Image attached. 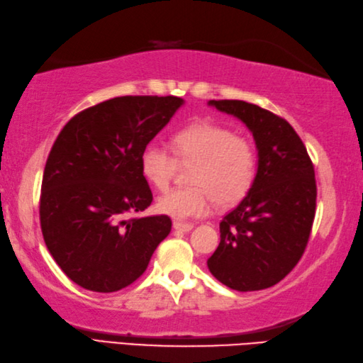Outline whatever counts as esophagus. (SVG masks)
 Returning a JSON list of instances; mask_svg holds the SVG:
<instances>
[{
	"label": "esophagus",
	"mask_w": 363,
	"mask_h": 363,
	"mask_svg": "<svg viewBox=\"0 0 363 363\" xmlns=\"http://www.w3.org/2000/svg\"><path fill=\"white\" fill-rule=\"evenodd\" d=\"M174 228H175L177 231H184V233H188V231H191L192 228H194V225H192V223H186V222H179V220H175V222H174Z\"/></svg>",
	"instance_id": "obj_1"
}]
</instances>
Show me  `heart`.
Masks as SVG:
<instances>
[{
	"instance_id": "heart-1",
	"label": "heart",
	"mask_w": 363,
	"mask_h": 363,
	"mask_svg": "<svg viewBox=\"0 0 363 363\" xmlns=\"http://www.w3.org/2000/svg\"><path fill=\"white\" fill-rule=\"evenodd\" d=\"M171 150L149 141L140 154L144 179L166 189L175 172V161L191 164L188 188H175L157 200L160 213L179 220L205 217L220 205L240 202L253 186L257 157L253 143L228 127L200 121L175 132Z\"/></svg>"
}]
</instances>
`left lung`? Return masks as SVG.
<instances>
[{
  "label": "left lung",
  "mask_w": 363,
  "mask_h": 363,
  "mask_svg": "<svg viewBox=\"0 0 363 363\" xmlns=\"http://www.w3.org/2000/svg\"><path fill=\"white\" fill-rule=\"evenodd\" d=\"M209 104L244 121L259 161L247 197L220 222L208 269L233 291H262L287 277L308 247L317 203L313 163L284 118L245 101Z\"/></svg>",
  "instance_id": "8db88e82"
}]
</instances>
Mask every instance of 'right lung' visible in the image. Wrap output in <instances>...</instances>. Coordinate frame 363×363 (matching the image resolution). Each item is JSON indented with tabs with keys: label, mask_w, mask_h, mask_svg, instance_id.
<instances>
[{
	"label": "right lung",
	"mask_w": 363,
	"mask_h": 363,
	"mask_svg": "<svg viewBox=\"0 0 363 363\" xmlns=\"http://www.w3.org/2000/svg\"><path fill=\"white\" fill-rule=\"evenodd\" d=\"M183 104L177 96H121L72 116L46 160L40 227L63 273L110 294L146 272L172 228L169 216L138 217L154 200L143 147Z\"/></svg>",
	"instance_id": "add662e5"
}]
</instances>
